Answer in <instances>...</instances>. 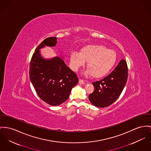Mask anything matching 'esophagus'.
Listing matches in <instances>:
<instances>
[{
    "label": "esophagus",
    "mask_w": 151,
    "mask_h": 151,
    "mask_svg": "<svg viewBox=\"0 0 151 151\" xmlns=\"http://www.w3.org/2000/svg\"><path fill=\"white\" fill-rule=\"evenodd\" d=\"M79 83H80V84L83 85V84L85 83V81L83 80H81V79H80V80H79Z\"/></svg>",
    "instance_id": "34e87169"
}]
</instances>
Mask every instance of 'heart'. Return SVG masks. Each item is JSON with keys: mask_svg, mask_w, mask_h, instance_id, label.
Listing matches in <instances>:
<instances>
[{"mask_svg": "<svg viewBox=\"0 0 151 151\" xmlns=\"http://www.w3.org/2000/svg\"><path fill=\"white\" fill-rule=\"evenodd\" d=\"M86 75L99 78L106 75L116 61V54L104 46L90 45L83 47L80 54L73 52L70 55V65L73 70L78 71L87 62Z\"/></svg>", "mask_w": 151, "mask_h": 151, "instance_id": "heart-1", "label": "heart"}]
</instances>
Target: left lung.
Masks as SVG:
<instances>
[{
  "mask_svg": "<svg viewBox=\"0 0 151 151\" xmlns=\"http://www.w3.org/2000/svg\"><path fill=\"white\" fill-rule=\"evenodd\" d=\"M128 76L127 62L122 60L108 76L92 83L94 89L89 96L91 103L99 108L111 105L120 96L127 83Z\"/></svg>",
  "mask_w": 151,
  "mask_h": 151,
  "instance_id": "left-lung-1",
  "label": "left lung"
}]
</instances>
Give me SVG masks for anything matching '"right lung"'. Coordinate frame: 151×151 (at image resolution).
Segmentation results:
<instances>
[{"instance_id":"obj_1","label":"right lung","mask_w":151,"mask_h":151,"mask_svg":"<svg viewBox=\"0 0 151 151\" xmlns=\"http://www.w3.org/2000/svg\"><path fill=\"white\" fill-rule=\"evenodd\" d=\"M56 43L54 37L43 40L32 56L29 69L30 79L38 96L51 106L67 100L72 88L78 82L77 74L60 58L45 60L41 57L40 49L45 46H55Z\"/></svg>"}]
</instances>
